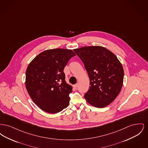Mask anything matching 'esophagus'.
Wrapping results in <instances>:
<instances>
[{
  "instance_id": "obj_1",
  "label": "esophagus",
  "mask_w": 148,
  "mask_h": 148,
  "mask_svg": "<svg viewBox=\"0 0 148 148\" xmlns=\"http://www.w3.org/2000/svg\"><path fill=\"white\" fill-rule=\"evenodd\" d=\"M77 84H76L74 85H73V88H74V89H77Z\"/></svg>"
}]
</instances>
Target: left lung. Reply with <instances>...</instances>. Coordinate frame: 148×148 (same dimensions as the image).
<instances>
[{
	"label": "left lung",
	"instance_id": "obj_1",
	"mask_svg": "<svg viewBox=\"0 0 148 148\" xmlns=\"http://www.w3.org/2000/svg\"><path fill=\"white\" fill-rule=\"evenodd\" d=\"M84 65L90 87L84 98L90 105L104 108L112 103L121 89L124 69L116 56L100 46L74 49Z\"/></svg>",
	"mask_w": 148,
	"mask_h": 148
}]
</instances>
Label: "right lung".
<instances>
[{
    "instance_id": "right-lung-1",
    "label": "right lung",
    "mask_w": 148,
    "mask_h": 148,
    "mask_svg": "<svg viewBox=\"0 0 148 148\" xmlns=\"http://www.w3.org/2000/svg\"><path fill=\"white\" fill-rule=\"evenodd\" d=\"M75 56L71 50H47L29 64L25 74L27 90L35 104L45 112L59 113L69 105L72 86L65 82L63 71Z\"/></svg>"
}]
</instances>
